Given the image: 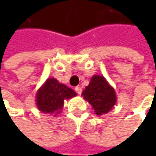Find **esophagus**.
Segmentation results:
<instances>
[{
  "label": "esophagus",
  "instance_id": "obj_1",
  "mask_svg": "<svg viewBox=\"0 0 156 156\" xmlns=\"http://www.w3.org/2000/svg\"><path fill=\"white\" fill-rule=\"evenodd\" d=\"M75 89V91H76V93L78 94H81V92H82V88L81 87H76Z\"/></svg>",
  "mask_w": 156,
  "mask_h": 156
}]
</instances>
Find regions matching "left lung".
Segmentation results:
<instances>
[{
	"instance_id": "left-lung-1",
	"label": "left lung",
	"mask_w": 156,
	"mask_h": 156,
	"mask_svg": "<svg viewBox=\"0 0 156 156\" xmlns=\"http://www.w3.org/2000/svg\"><path fill=\"white\" fill-rule=\"evenodd\" d=\"M81 94L91 104L97 115L108 113L116 103V94L114 87H111L101 75H94L89 85Z\"/></svg>"
}]
</instances>
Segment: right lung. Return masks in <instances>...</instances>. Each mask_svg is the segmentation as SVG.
<instances>
[{"instance_id": "add662e5", "label": "right lung", "mask_w": 156, "mask_h": 156, "mask_svg": "<svg viewBox=\"0 0 156 156\" xmlns=\"http://www.w3.org/2000/svg\"><path fill=\"white\" fill-rule=\"evenodd\" d=\"M77 94L55 78H48L36 94V105L40 111L45 114H60L64 100L75 97Z\"/></svg>"}]
</instances>
